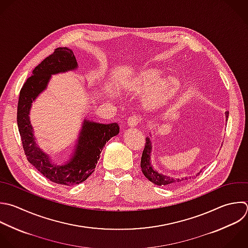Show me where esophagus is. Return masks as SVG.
<instances>
[{
	"label": "esophagus",
	"instance_id": "34e87169",
	"mask_svg": "<svg viewBox=\"0 0 248 248\" xmlns=\"http://www.w3.org/2000/svg\"><path fill=\"white\" fill-rule=\"evenodd\" d=\"M140 117L138 116V115H135V114L129 116L128 119H127L128 125L131 126V127H136L140 123Z\"/></svg>",
	"mask_w": 248,
	"mask_h": 248
}]
</instances>
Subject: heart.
<instances>
[{
  "label": "heart",
  "mask_w": 248,
  "mask_h": 248,
  "mask_svg": "<svg viewBox=\"0 0 248 248\" xmlns=\"http://www.w3.org/2000/svg\"><path fill=\"white\" fill-rule=\"evenodd\" d=\"M163 74L160 69H148L132 77L127 85L136 91L146 90L145 100L149 105L163 106L172 99L179 88L176 78L172 76L163 78Z\"/></svg>",
  "instance_id": "heart-1"
}]
</instances>
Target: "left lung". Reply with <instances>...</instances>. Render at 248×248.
I'll list each match as a JSON object with an SVG mask.
<instances>
[{
	"label": "left lung",
	"instance_id": "8db88e82",
	"mask_svg": "<svg viewBox=\"0 0 248 248\" xmlns=\"http://www.w3.org/2000/svg\"><path fill=\"white\" fill-rule=\"evenodd\" d=\"M225 116H226V120L228 119L229 116V111L225 112ZM151 136V135H150ZM151 137H147L145 139V146L144 149L142 151V156H141V161H140V168L142 170V173L144 174V176L151 181L152 183L158 185V186H169V185H174L176 183H180L184 180L187 179H191L193 178V176H184V177H173V176H169L166 174H163L161 172H159L158 170H156L152 164H151V151H152V142L150 140ZM202 171V170H201ZM199 171L196 176L198 174H200Z\"/></svg>",
	"mask_w": 248,
	"mask_h": 248
}]
</instances>
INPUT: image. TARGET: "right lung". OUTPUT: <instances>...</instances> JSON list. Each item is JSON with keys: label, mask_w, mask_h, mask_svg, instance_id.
<instances>
[{"label": "right lung", "mask_w": 248, "mask_h": 248, "mask_svg": "<svg viewBox=\"0 0 248 248\" xmlns=\"http://www.w3.org/2000/svg\"><path fill=\"white\" fill-rule=\"evenodd\" d=\"M78 64L72 49L58 47L33 71L21 88L17 106V125L25 155L36 170L50 181L75 185L86 180L95 170L106 143L119 134L117 123L103 124L84 119L71 157L64 163L53 162L36 142L30 121L32 103L48 85L51 76L75 71Z\"/></svg>", "instance_id": "right-lung-1"}]
</instances>
